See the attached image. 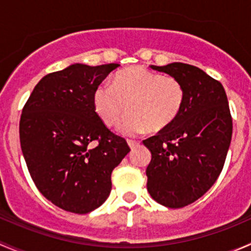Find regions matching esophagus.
<instances>
[{"instance_id": "1", "label": "esophagus", "mask_w": 251, "mask_h": 251, "mask_svg": "<svg viewBox=\"0 0 251 251\" xmlns=\"http://www.w3.org/2000/svg\"><path fill=\"white\" fill-rule=\"evenodd\" d=\"M127 144H128V147H130L131 149H135L136 147L140 146V142H138V141H133V140H128L127 141Z\"/></svg>"}]
</instances>
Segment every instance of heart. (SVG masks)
<instances>
[{"label":"heart","mask_w":251,"mask_h":251,"mask_svg":"<svg viewBox=\"0 0 251 251\" xmlns=\"http://www.w3.org/2000/svg\"><path fill=\"white\" fill-rule=\"evenodd\" d=\"M184 87L173 76L131 67L114 76L113 85L102 83L93 93V107L103 123L114 126L126 110L119 132L136 136L146 130L163 131L173 125L183 109Z\"/></svg>","instance_id":"b5f03b06"}]
</instances>
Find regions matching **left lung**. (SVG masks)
Here are the masks:
<instances>
[{"label": "left lung", "mask_w": 251, "mask_h": 251, "mask_svg": "<svg viewBox=\"0 0 251 251\" xmlns=\"http://www.w3.org/2000/svg\"><path fill=\"white\" fill-rule=\"evenodd\" d=\"M181 81L183 109L173 125L143 141L151 151L147 189L166 207H183L204 196L224 169L232 118L221 83L194 65H151Z\"/></svg>", "instance_id": "left-lung-1"}]
</instances>
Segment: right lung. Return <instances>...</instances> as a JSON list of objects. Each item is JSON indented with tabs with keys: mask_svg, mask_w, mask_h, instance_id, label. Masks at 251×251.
<instances>
[{
	"mask_svg": "<svg viewBox=\"0 0 251 251\" xmlns=\"http://www.w3.org/2000/svg\"><path fill=\"white\" fill-rule=\"evenodd\" d=\"M118 67L75 63L50 73L23 108L20 146L32 181L65 211L87 214L104 203L111 173L130 151L93 107L96 88Z\"/></svg>",
	"mask_w": 251,
	"mask_h": 251,
	"instance_id": "obj_1",
	"label": "right lung"
}]
</instances>
